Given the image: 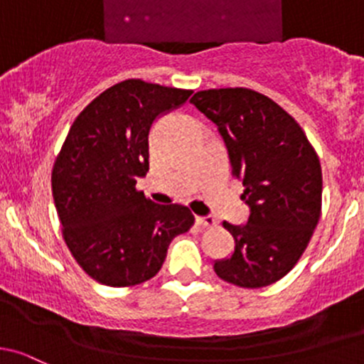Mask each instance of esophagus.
I'll return each instance as SVG.
<instances>
[{"label":"esophagus","mask_w":364,"mask_h":364,"mask_svg":"<svg viewBox=\"0 0 364 364\" xmlns=\"http://www.w3.org/2000/svg\"><path fill=\"white\" fill-rule=\"evenodd\" d=\"M196 223H198V226H201V228H215L217 226V220L213 219L212 215L196 217Z\"/></svg>","instance_id":"34e87169"}]
</instances>
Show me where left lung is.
I'll return each instance as SVG.
<instances>
[{
	"instance_id": "1",
	"label": "left lung",
	"mask_w": 364,
	"mask_h": 364,
	"mask_svg": "<svg viewBox=\"0 0 364 364\" xmlns=\"http://www.w3.org/2000/svg\"><path fill=\"white\" fill-rule=\"evenodd\" d=\"M219 127L250 207L247 224L224 220L235 252L215 261L217 277L245 289L286 277L305 252L321 217L319 156L280 105L247 87L200 91L191 98Z\"/></svg>"
}]
</instances>
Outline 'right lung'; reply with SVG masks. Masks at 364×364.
Segmentation results:
<instances>
[{
  "instance_id": "add662e5",
  "label": "right lung",
  "mask_w": 364,
  "mask_h": 364,
  "mask_svg": "<svg viewBox=\"0 0 364 364\" xmlns=\"http://www.w3.org/2000/svg\"><path fill=\"white\" fill-rule=\"evenodd\" d=\"M189 89L140 78L112 85L78 114L52 168V196L71 256L96 282L129 287L152 279L168 245L194 215L136 189L149 171V133Z\"/></svg>"
}]
</instances>
